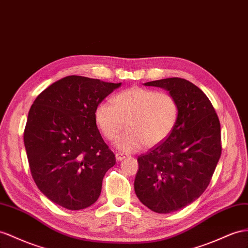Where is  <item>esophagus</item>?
<instances>
[{
	"mask_svg": "<svg viewBox=\"0 0 248 248\" xmlns=\"http://www.w3.org/2000/svg\"><path fill=\"white\" fill-rule=\"evenodd\" d=\"M115 157H116V160L120 161V160H123V159H124V158L126 157V155H125V154H123V153H116Z\"/></svg>",
	"mask_w": 248,
	"mask_h": 248,
	"instance_id": "34e87169",
	"label": "esophagus"
}]
</instances>
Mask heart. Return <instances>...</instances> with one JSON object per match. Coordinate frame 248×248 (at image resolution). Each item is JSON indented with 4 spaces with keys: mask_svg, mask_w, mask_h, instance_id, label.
Instances as JSON below:
<instances>
[{
    "mask_svg": "<svg viewBox=\"0 0 248 248\" xmlns=\"http://www.w3.org/2000/svg\"><path fill=\"white\" fill-rule=\"evenodd\" d=\"M101 134L109 141L119 136L116 147L134 152L159 144L172 134L179 119V104L173 94L154 89L132 87L116 94L113 105L99 104L94 113Z\"/></svg>",
    "mask_w": 248,
    "mask_h": 248,
    "instance_id": "b5f03b06",
    "label": "heart"
}]
</instances>
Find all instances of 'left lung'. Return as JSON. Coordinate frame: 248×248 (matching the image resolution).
I'll return each instance as SVG.
<instances>
[{
  "instance_id": "8db88e82",
  "label": "left lung",
  "mask_w": 248,
  "mask_h": 248,
  "mask_svg": "<svg viewBox=\"0 0 248 248\" xmlns=\"http://www.w3.org/2000/svg\"><path fill=\"white\" fill-rule=\"evenodd\" d=\"M173 94L179 119L166 140L138 156L135 193L151 211L169 214L190 204L203 194L221 156L217 113L202 90L179 78L145 82Z\"/></svg>"
}]
</instances>
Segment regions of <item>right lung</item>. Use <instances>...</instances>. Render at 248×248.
Listing matches in <instances>:
<instances>
[{"mask_svg": "<svg viewBox=\"0 0 248 248\" xmlns=\"http://www.w3.org/2000/svg\"><path fill=\"white\" fill-rule=\"evenodd\" d=\"M122 82L70 75L35 98L24 131L31 175L48 199L78 211L92 205L116 162L95 122L96 107Z\"/></svg>", "mask_w": 248, "mask_h": 248, "instance_id": "right-lung-1", "label": "right lung"}]
</instances>
